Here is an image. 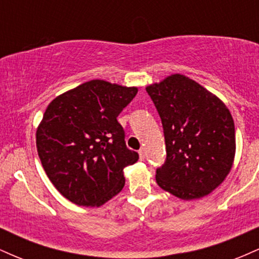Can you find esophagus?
Wrapping results in <instances>:
<instances>
[{"label":"esophagus","mask_w":259,"mask_h":259,"mask_svg":"<svg viewBox=\"0 0 259 259\" xmlns=\"http://www.w3.org/2000/svg\"><path fill=\"white\" fill-rule=\"evenodd\" d=\"M139 156H140V159L144 160L145 157H146V152H145V148H141V150L139 151Z\"/></svg>","instance_id":"34e87169"}]
</instances>
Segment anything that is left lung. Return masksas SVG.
I'll list each match as a JSON object with an SVG mask.
<instances>
[{"label": "left lung", "mask_w": 259, "mask_h": 259, "mask_svg": "<svg viewBox=\"0 0 259 259\" xmlns=\"http://www.w3.org/2000/svg\"><path fill=\"white\" fill-rule=\"evenodd\" d=\"M162 119L167 159L156 181L181 200L207 196L233 167L236 141L231 113L195 80L171 74L146 88Z\"/></svg>", "instance_id": "1"}]
</instances>
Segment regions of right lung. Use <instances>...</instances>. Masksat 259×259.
<instances>
[{
    "label": "right lung",
    "mask_w": 259,
    "mask_h": 259,
    "mask_svg": "<svg viewBox=\"0 0 259 259\" xmlns=\"http://www.w3.org/2000/svg\"><path fill=\"white\" fill-rule=\"evenodd\" d=\"M138 94L91 80L47 106L36 130L41 164L56 189L78 206L100 207L125 185L124 168L139 154L125 145L117 117Z\"/></svg>",
    "instance_id": "right-lung-1"
}]
</instances>
